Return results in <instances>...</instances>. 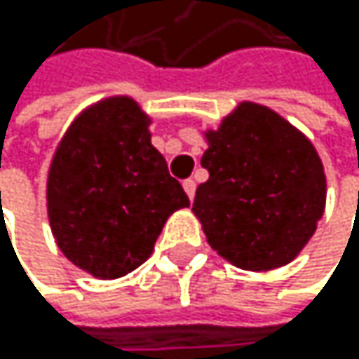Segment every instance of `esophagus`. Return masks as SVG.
<instances>
[{
  "label": "esophagus",
  "mask_w": 359,
  "mask_h": 359,
  "mask_svg": "<svg viewBox=\"0 0 359 359\" xmlns=\"http://www.w3.org/2000/svg\"><path fill=\"white\" fill-rule=\"evenodd\" d=\"M183 189L189 196V200H194V196H196V181H194V178H187V181H183Z\"/></svg>",
  "instance_id": "esophagus-1"
}]
</instances>
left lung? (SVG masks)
I'll list each match as a JSON object with an SVG mask.
<instances>
[{
    "label": "left lung",
    "instance_id": "left-lung-1",
    "mask_svg": "<svg viewBox=\"0 0 359 359\" xmlns=\"http://www.w3.org/2000/svg\"><path fill=\"white\" fill-rule=\"evenodd\" d=\"M204 135L209 181L191 211L209 245L248 271L291 263L325 209V172L310 140L256 103H241Z\"/></svg>",
    "mask_w": 359,
    "mask_h": 359
}]
</instances>
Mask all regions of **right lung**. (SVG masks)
Listing matches in <instances>:
<instances>
[{"label": "right lung", "instance_id": "add662e5", "mask_svg": "<svg viewBox=\"0 0 359 359\" xmlns=\"http://www.w3.org/2000/svg\"><path fill=\"white\" fill-rule=\"evenodd\" d=\"M150 118L129 96H111L75 118L47 178L57 248L99 280L131 273L153 254L165 219L189 198L150 144Z\"/></svg>", "mask_w": 359, "mask_h": 359}]
</instances>
